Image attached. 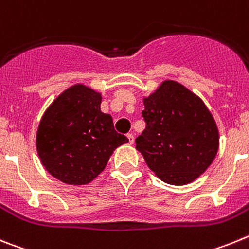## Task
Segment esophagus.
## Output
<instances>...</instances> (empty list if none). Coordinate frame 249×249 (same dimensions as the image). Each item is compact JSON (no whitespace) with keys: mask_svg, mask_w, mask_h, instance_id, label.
Here are the masks:
<instances>
[{"mask_svg":"<svg viewBox=\"0 0 249 249\" xmlns=\"http://www.w3.org/2000/svg\"><path fill=\"white\" fill-rule=\"evenodd\" d=\"M126 137H127V139H129V142H130V144H133V142H134V135H133V134L129 133Z\"/></svg>","mask_w":249,"mask_h":249,"instance_id":"obj_1","label":"esophagus"}]
</instances>
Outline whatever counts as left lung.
Here are the masks:
<instances>
[{
  "label": "left lung",
  "instance_id": "1",
  "mask_svg": "<svg viewBox=\"0 0 249 249\" xmlns=\"http://www.w3.org/2000/svg\"><path fill=\"white\" fill-rule=\"evenodd\" d=\"M146 126L137 149L160 180L184 185L208 169L219 148L214 118L202 99L181 84L165 80L144 98Z\"/></svg>",
  "mask_w": 249,
  "mask_h": 249
}]
</instances>
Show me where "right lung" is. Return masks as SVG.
<instances>
[{
	"mask_svg": "<svg viewBox=\"0 0 249 249\" xmlns=\"http://www.w3.org/2000/svg\"><path fill=\"white\" fill-rule=\"evenodd\" d=\"M100 104V92L76 84L60 94L41 118L37 154L45 169L62 183H90L105 169L112 151L129 142L116 133Z\"/></svg>",
	"mask_w": 249,
	"mask_h": 249,
	"instance_id": "obj_1",
	"label": "right lung"
}]
</instances>
